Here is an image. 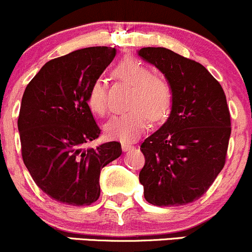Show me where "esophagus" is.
Instances as JSON below:
<instances>
[{
	"label": "esophagus",
	"instance_id": "34e87169",
	"mask_svg": "<svg viewBox=\"0 0 252 252\" xmlns=\"http://www.w3.org/2000/svg\"><path fill=\"white\" fill-rule=\"evenodd\" d=\"M121 148H123V151H124V153H127V151L133 150V149H134V145L128 144V143H123V144H121Z\"/></svg>",
	"mask_w": 252,
	"mask_h": 252
}]
</instances>
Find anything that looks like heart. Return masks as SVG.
<instances>
[{
  "label": "heart",
  "instance_id": "b5f03b06",
  "mask_svg": "<svg viewBox=\"0 0 252 252\" xmlns=\"http://www.w3.org/2000/svg\"><path fill=\"white\" fill-rule=\"evenodd\" d=\"M113 75L132 86L129 108L126 112L110 119L104 129L110 139L131 142L137 139L153 121L163 120L169 114L173 104V90L168 80L134 59H126L116 64ZM88 105L94 114L103 115L107 110V93L104 83L97 79L88 93Z\"/></svg>",
  "mask_w": 252,
  "mask_h": 252
}]
</instances>
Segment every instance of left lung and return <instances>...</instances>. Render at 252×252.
<instances>
[{
	"label": "left lung",
	"instance_id": "left-lung-1",
	"mask_svg": "<svg viewBox=\"0 0 252 252\" xmlns=\"http://www.w3.org/2000/svg\"><path fill=\"white\" fill-rule=\"evenodd\" d=\"M173 90L170 114L143 142L144 197L158 207L185 205L207 192L226 161L231 115L220 83L198 62L166 48H142Z\"/></svg>",
	"mask_w": 252,
	"mask_h": 252
}]
</instances>
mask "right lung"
<instances>
[{
    "mask_svg": "<svg viewBox=\"0 0 252 252\" xmlns=\"http://www.w3.org/2000/svg\"><path fill=\"white\" fill-rule=\"evenodd\" d=\"M116 55L91 47L48 61L26 86L18 129L21 155L32 179L55 201L90 205L101 193V169L121 155L118 142L85 148L101 129L88 105L91 84Z\"/></svg>",
    "mask_w": 252,
    "mask_h": 252,
    "instance_id": "obj_1",
    "label": "right lung"
}]
</instances>
